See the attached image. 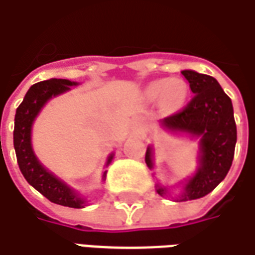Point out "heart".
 <instances>
[{
  "mask_svg": "<svg viewBox=\"0 0 255 255\" xmlns=\"http://www.w3.org/2000/svg\"><path fill=\"white\" fill-rule=\"evenodd\" d=\"M188 95V86L181 79H160L150 84L146 89L149 99H159V103L164 112H177L183 107Z\"/></svg>",
  "mask_w": 255,
  "mask_h": 255,
  "instance_id": "heart-1",
  "label": "heart"
}]
</instances>
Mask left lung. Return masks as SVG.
<instances>
[{
  "label": "left lung",
  "instance_id": "obj_1",
  "mask_svg": "<svg viewBox=\"0 0 255 255\" xmlns=\"http://www.w3.org/2000/svg\"><path fill=\"white\" fill-rule=\"evenodd\" d=\"M193 99L184 109L167 116L162 124L174 131L201 135L200 169L188 180L180 201L205 197L218 186L229 171L236 146L237 131L230 98L214 77L195 71H183ZM152 150L146 149L145 162L152 169ZM166 188H157L163 195Z\"/></svg>",
  "mask_w": 255,
  "mask_h": 255
}]
</instances>
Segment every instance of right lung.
I'll use <instances>...</instances> for the list:
<instances>
[{"instance_id": "1", "label": "right lung", "mask_w": 255, "mask_h": 255, "mask_svg": "<svg viewBox=\"0 0 255 255\" xmlns=\"http://www.w3.org/2000/svg\"><path fill=\"white\" fill-rule=\"evenodd\" d=\"M72 85L77 84L68 79H48L30 86V89L23 98V102L16 109L13 128V148L16 152L19 169L30 186L34 187L39 193L54 204L69 208H84V198L78 197L61 180L54 177L39 163V160L33 153L30 143L33 120L40 112L41 107L48 99L68 91L69 86ZM112 157L113 156L109 157L107 163H110Z\"/></svg>"}]
</instances>
